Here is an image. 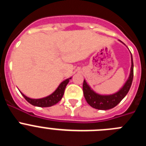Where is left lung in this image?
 I'll return each instance as SVG.
<instances>
[{
  "mask_svg": "<svg viewBox=\"0 0 146 146\" xmlns=\"http://www.w3.org/2000/svg\"><path fill=\"white\" fill-rule=\"evenodd\" d=\"M133 77L134 65L132 56H131V66L129 77L123 86V87L118 92L115 93L113 95H108V96L99 95L94 91H92L91 88L88 86L86 80H84L83 85H82V90H83L85 99L88 104L95 109L104 110L112 109L116 106L117 104H119L121 100L126 96L127 93L129 92L130 88H131V83H132V80H133Z\"/></svg>",
  "mask_w": 146,
  "mask_h": 146,
  "instance_id": "8db88e82",
  "label": "left lung"
}]
</instances>
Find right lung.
Instances as JSON below:
<instances>
[{
	"label": "right lung",
	"instance_id": "right-lung-1",
	"mask_svg": "<svg viewBox=\"0 0 146 146\" xmlns=\"http://www.w3.org/2000/svg\"><path fill=\"white\" fill-rule=\"evenodd\" d=\"M69 79H67L66 80H64V82H62L60 84V86H58L55 91L54 93H52L51 95L47 96L45 98H42V99H30V98L27 97L26 96H25L24 94H22V95L23 96V97L26 99V101L28 102L30 104H31L33 106L36 107H41V108H47V107H51L54 104H57L60 99H62L63 96H64V91H65L66 86L68 84V82H69Z\"/></svg>",
	"mask_w": 146,
	"mask_h": 146
}]
</instances>
